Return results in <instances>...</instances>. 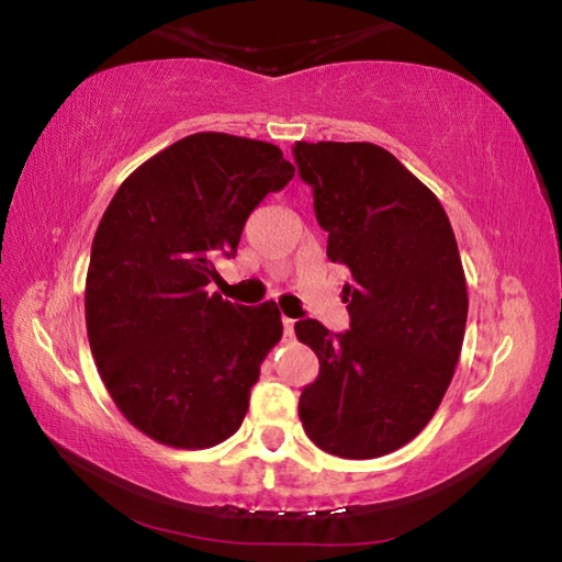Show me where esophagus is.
<instances>
[{
    "mask_svg": "<svg viewBox=\"0 0 562 562\" xmlns=\"http://www.w3.org/2000/svg\"><path fill=\"white\" fill-rule=\"evenodd\" d=\"M282 327H284V337H292L294 335V319L282 317Z\"/></svg>",
    "mask_w": 562,
    "mask_h": 562,
    "instance_id": "esophagus-1",
    "label": "esophagus"
}]
</instances>
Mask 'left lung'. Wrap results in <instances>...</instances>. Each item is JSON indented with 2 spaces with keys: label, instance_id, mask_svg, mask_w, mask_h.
Here are the masks:
<instances>
[{
  "label": "left lung",
  "instance_id": "left-lung-1",
  "mask_svg": "<svg viewBox=\"0 0 562 562\" xmlns=\"http://www.w3.org/2000/svg\"><path fill=\"white\" fill-rule=\"evenodd\" d=\"M315 193L327 258L349 268V329L300 319L319 359L300 422L322 451L379 459L422 434L461 355L469 292L449 215L429 188L374 144H294Z\"/></svg>",
  "mask_w": 562,
  "mask_h": 562
}]
</instances>
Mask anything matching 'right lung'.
I'll use <instances>...</instances> for the list:
<instances>
[{"label":"right lung","instance_id":"obj_1","mask_svg":"<svg viewBox=\"0 0 562 562\" xmlns=\"http://www.w3.org/2000/svg\"><path fill=\"white\" fill-rule=\"evenodd\" d=\"M294 166L255 138L203 131L123 180L93 235L91 355L113 404L150 439L211 449L240 429L260 364L282 337L272 300L243 307L207 292L215 255Z\"/></svg>","mask_w":562,"mask_h":562}]
</instances>
